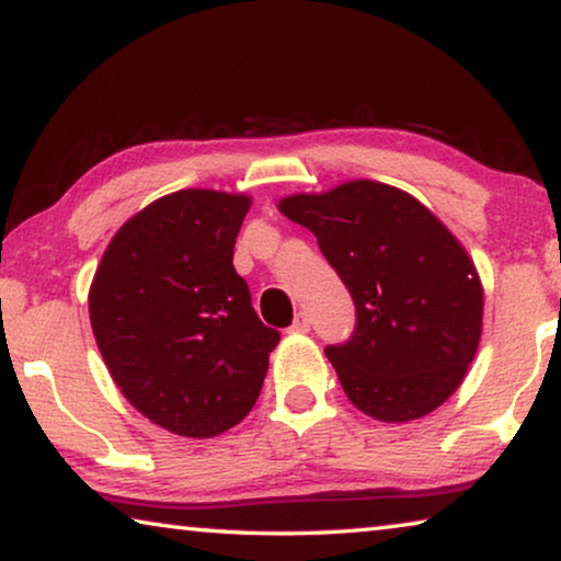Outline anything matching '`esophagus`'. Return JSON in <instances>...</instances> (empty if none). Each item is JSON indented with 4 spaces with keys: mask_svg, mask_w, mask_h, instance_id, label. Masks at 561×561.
<instances>
[{
    "mask_svg": "<svg viewBox=\"0 0 561 561\" xmlns=\"http://www.w3.org/2000/svg\"><path fill=\"white\" fill-rule=\"evenodd\" d=\"M290 334H308L311 331V319H308V313H298L296 321L290 323Z\"/></svg>",
    "mask_w": 561,
    "mask_h": 561,
    "instance_id": "esophagus-1",
    "label": "esophagus"
}]
</instances>
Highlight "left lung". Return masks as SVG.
<instances>
[{"instance_id":"8db88e82","label":"left lung","mask_w":561,"mask_h":561,"mask_svg":"<svg viewBox=\"0 0 561 561\" xmlns=\"http://www.w3.org/2000/svg\"><path fill=\"white\" fill-rule=\"evenodd\" d=\"M278 209L316 234L352 294L354 334L327 346L352 404L381 422L440 408L483 327L481 278L456 234L412 194L369 180L294 194Z\"/></svg>"}]
</instances>
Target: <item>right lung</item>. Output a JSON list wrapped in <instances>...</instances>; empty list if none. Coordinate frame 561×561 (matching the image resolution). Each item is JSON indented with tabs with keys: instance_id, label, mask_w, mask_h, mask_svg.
<instances>
[{
	"instance_id": "obj_1",
	"label": "right lung",
	"mask_w": 561,
	"mask_h": 561,
	"mask_svg": "<svg viewBox=\"0 0 561 561\" xmlns=\"http://www.w3.org/2000/svg\"><path fill=\"white\" fill-rule=\"evenodd\" d=\"M245 194L182 190L105 248L88 311L113 381L144 417L213 437L248 415L280 334L257 319L232 250Z\"/></svg>"
}]
</instances>
